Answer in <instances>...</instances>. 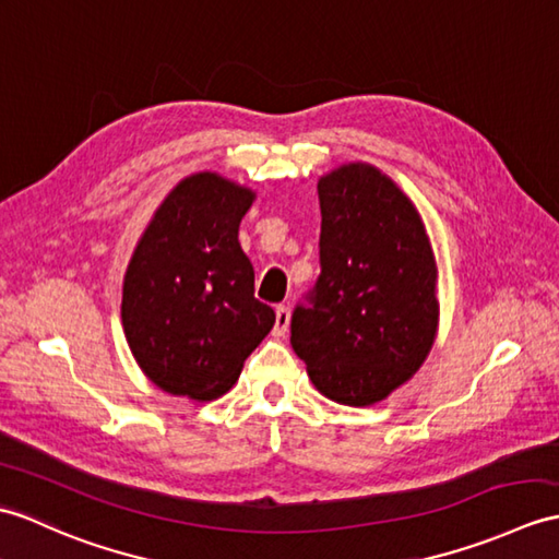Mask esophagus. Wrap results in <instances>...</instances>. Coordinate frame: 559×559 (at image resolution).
I'll list each match as a JSON object with an SVG mask.
<instances>
[{
  "instance_id": "1",
  "label": "esophagus",
  "mask_w": 559,
  "mask_h": 559,
  "mask_svg": "<svg viewBox=\"0 0 559 559\" xmlns=\"http://www.w3.org/2000/svg\"><path fill=\"white\" fill-rule=\"evenodd\" d=\"M290 326V307L288 305H278L276 307V326H274V333L276 335H285V331H288Z\"/></svg>"
}]
</instances>
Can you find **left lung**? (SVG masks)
Here are the masks:
<instances>
[{
	"instance_id": "8db88e82",
	"label": "left lung",
	"mask_w": 559,
	"mask_h": 559,
	"mask_svg": "<svg viewBox=\"0 0 559 559\" xmlns=\"http://www.w3.org/2000/svg\"><path fill=\"white\" fill-rule=\"evenodd\" d=\"M321 274L293 311L290 343L341 405L391 395L436 338V259L419 212L391 178L347 164L319 180Z\"/></svg>"
}]
</instances>
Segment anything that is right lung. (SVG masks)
Wrapping results in <instances>:
<instances>
[{
  "label": "right lung",
  "mask_w": 559,
  "mask_h": 559,
  "mask_svg": "<svg viewBox=\"0 0 559 559\" xmlns=\"http://www.w3.org/2000/svg\"><path fill=\"white\" fill-rule=\"evenodd\" d=\"M254 192L194 174L168 192L123 281V331L140 369L171 395L214 400L274 329L254 297V269L238 226Z\"/></svg>",
  "instance_id": "1"
}]
</instances>
